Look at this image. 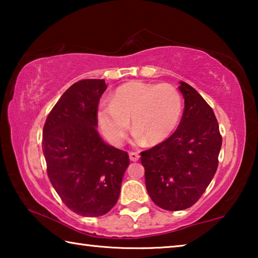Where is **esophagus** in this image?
<instances>
[{
	"label": "esophagus",
	"mask_w": 258,
	"mask_h": 258,
	"mask_svg": "<svg viewBox=\"0 0 258 258\" xmlns=\"http://www.w3.org/2000/svg\"><path fill=\"white\" fill-rule=\"evenodd\" d=\"M139 158H140V155L138 154V152H135V151H131L130 152V159L131 160H132V161H138Z\"/></svg>",
	"instance_id": "34e87169"
}]
</instances>
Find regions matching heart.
Segmentation results:
<instances>
[{
	"mask_svg": "<svg viewBox=\"0 0 258 258\" xmlns=\"http://www.w3.org/2000/svg\"><path fill=\"white\" fill-rule=\"evenodd\" d=\"M182 109V97L175 86L133 81L117 87L110 106L99 108L98 121L113 143L124 139L131 120L139 139L147 146H157L175 132Z\"/></svg>",
	"mask_w": 258,
	"mask_h": 258,
	"instance_id": "b5f03b06",
	"label": "heart"
}]
</instances>
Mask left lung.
Instances as JSON below:
<instances>
[{"label":"left lung","instance_id":"left-lung-1","mask_svg":"<svg viewBox=\"0 0 258 258\" xmlns=\"http://www.w3.org/2000/svg\"><path fill=\"white\" fill-rule=\"evenodd\" d=\"M184 110L166 141L141 152L146 186L157 206L182 211L198 202L215 175L222 135L212 107L181 82Z\"/></svg>","mask_w":258,"mask_h":258}]
</instances>
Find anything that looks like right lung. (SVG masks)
Wrapping results in <instances>:
<instances>
[{"mask_svg":"<svg viewBox=\"0 0 258 258\" xmlns=\"http://www.w3.org/2000/svg\"><path fill=\"white\" fill-rule=\"evenodd\" d=\"M107 89L104 80L73 84L52 108L43 127L46 172L56 194L74 213L97 217L119 197L128 154L100 138L98 107Z\"/></svg>","mask_w":258,"mask_h":258,"instance_id":"right-lung-1","label":"right lung"}]
</instances>
